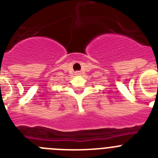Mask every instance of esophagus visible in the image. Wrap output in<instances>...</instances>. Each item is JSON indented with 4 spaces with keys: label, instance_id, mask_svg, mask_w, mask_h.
<instances>
[{
    "label": "esophagus",
    "instance_id": "1",
    "mask_svg": "<svg viewBox=\"0 0 158 158\" xmlns=\"http://www.w3.org/2000/svg\"><path fill=\"white\" fill-rule=\"evenodd\" d=\"M81 73L80 72V71H76L75 72V75H81Z\"/></svg>",
    "mask_w": 158,
    "mask_h": 158
}]
</instances>
